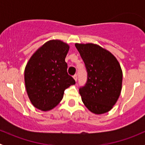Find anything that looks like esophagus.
I'll return each instance as SVG.
<instances>
[{
    "mask_svg": "<svg viewBox=\"0 0 145 145\" xmlns=\"http://www.w3.org/2000/svg\"><path fill=\"white\" fill-rule=\"evenodd\" d=\"M73 77H74V80H75L76 81H77V78H78V77H77V74H75V75H74Z\"/></svg>",
    "mask_w": 145,
    "mask_h": 145,
    "instance_id": "34e87169",
    "label": "esophagus"
}]
</instances>
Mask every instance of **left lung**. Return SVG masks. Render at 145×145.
<instances>
[{
    "instance_id": "obj_1",
    "label": "left lung",
    "mask_w": 145,
    "mask_h": 145,
    "mask_svg": "<svg viewBox=\"0 0 145 145\" xmlns=\"http://www.w3.org/2000/svg\"><path fill=\"white\" fill-rule=\"evenodd\" d=\"M87 71V81L79 88L85 106L95 114L112 109L119 97L123 74L116 58L100 45L76 43Z\"/></svg>"
}]
</instances>
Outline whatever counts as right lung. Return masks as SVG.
<instances>
[{
    "mask_svg": "<svg viewBox=\"0 0 145 145\" xmlns=\"http://www.w3.org/2000/svg\"><path fill=\"white\" fill-rule=\"evenodd\" d=\"M69 46L59 40L46 42L31 56L24 70V81L32 105L42 111L53 109L75 80L67 73L65 57Z\"/></svg>",
    "mask_w": 145,
    "mask_h": 145,
    "instance_id": "right-lung-1",
    "label": "right lung"
}]
</instances>
